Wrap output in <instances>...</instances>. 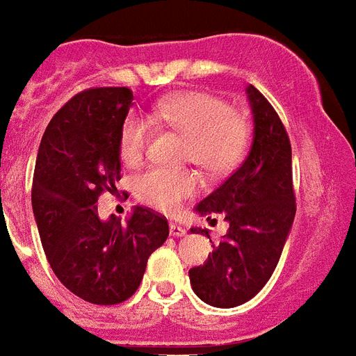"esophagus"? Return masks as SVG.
I'll return each mask as SVG.
<instances>
[{"instance_id":"obj_1","label":"esophagus","mask_w":356,"mask_h":356,"mask_svg":"<svg viewBox=\"0 0 356 356\" xmlns=\"http://www.w3.org/2000/svg\"><path fill=\"white\" fill-rule=\"evenodd\" d=\"M169 233H171V236L180 238V236H184V234H185V227H181V225L171 224V225H169Z\"/></svg>"}]
</instances>
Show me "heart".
I'll return each mask as SVG.
<instances>
[{
    "label": "heart",
    "mask_w": 356,
    "mask_h": 356,
    "mask_svg": "<svg viewBox=\"0 0 356 356\" xmlns=\"http://www.w3.org/2000/svg\"><path fill=\"white\" fill-rule=\"evenodd\" d=\"M149 122L171 129L187 140L184 158L211 176L233 171L245 156L251 129L245 116L231 111L224 99L209 92H180L158 102ZM151 125L129 114L120 127V154L127 165H138L145 156ZM193 171L151 169L138 176L134 193L143 204L160 211H176L198 191Z\"/></svg>",
    "instance_id": "obj_1"
}]
</instances>
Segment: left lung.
<instances>
[{"label": "left lung", "mask_w": 356, "mask_h": 356, "mask_svg": "<svg viewBox=\"0 0 356 356\" xmlns=\"http://www.w3.org/2000/svg\"><path fill=\"white\" fill-rule=\"evenodd\" d=\"M245 92L254 123L251 151L218 189L196 205V213L207 220L222 214L229 231L213 245L204 266L189 271L200 300L225 309L251 300L266 286L296 213L286 127L260 90L249 85ZM191 233L209 236L207 229L193 227Z\"/></svg>", "instance_id": "obj_1"}]
</instances>
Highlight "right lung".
<instances>
[{
	"instance_id": "1",
	"label": "right lung",
	"mask_w": 356,
	"mask_h": 356,
	"mask_svg": "<svg viewBox=\"0 0 356 356\" xmlns=\"http://www.w3.org/2000/svg\"><path fill=\"white\" fill-rule=\"evenodd\" d=\"M132 105L127 87L76 94L47 125L32 180V211L58 280L98 305L134 295L147 260L169 236L165 216L134 207L131 218L99 220L98 196L116 195L120 127Z\"/></svg>"
}]
</instances>
